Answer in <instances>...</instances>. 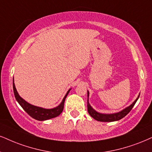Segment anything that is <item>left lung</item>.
<instances>
[{"label": "left lung", "mask_w": 152, "mask_h": 152, "mask_svg": "<svg viewBox=\"0 0 152 152\" xmlns=\"http://www.w3.org/2000/svg\"><path fill=\"white\" fill-rule=\"evenodd\" d=\"M89 91H87V110L88 113L94 119H95L96 121H101V122H113L119 121L124 118L125 115H128L129 112L132 110V108H133V106L135 104V103L137 101V99H139L140 95L138 96L137 98L136 99V100L132 103L130 106H129L128 107L125 108V109L122 110L121 111L115 113H111V114H104V113H100L96 111L94 108L91 107V105L89 103Z\"/></svg>", "instance_id": "obj_1"}]
</instances>
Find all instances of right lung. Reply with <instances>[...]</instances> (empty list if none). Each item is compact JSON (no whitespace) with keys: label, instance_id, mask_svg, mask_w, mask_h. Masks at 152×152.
Segmentation results:
<instances>
[{"label":"right lung","instance_id":"right-lung-1","mask_svg":"<svg viewBox=\"0 0 152 152\" xmlns=\"http://www.w3.org/2000/svg\"><path fill=\"white\" fill-rule=\"evenodd\" d=\"M12 86L15 97L17 102L19 103V104L22 106V108H23V109L25 110L31 118L40 121H46V120L53 118L58 116L60 114L63 112V108H64V102L65 98H66L67 94H68L69 91H70V89L67 91V92L66 93V94H65L64 98H63L62 102L60 104V105L57 106V107L50 108V109H46V108L35 106H34V105L29 104V103L26 102V101H24V99L19 95L18 91H17V89L14 83V79H13Z\"/></svg>","mask_w":152,"mask_h":152}]
</instances>
